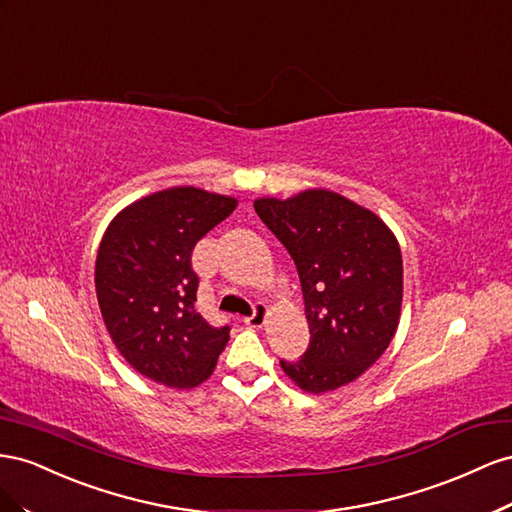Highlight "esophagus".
<instances>
[{
  "instance_id": "obj_1",
  "label": "esophagus",
  "mask_w": 512,
  "mask_h": 512,
  "mask_svg": "<svg viewBox=\"0 0 512 512\" xmlns=\"http://www.w3.org/2000/svg\"><path fill=\"white\" fill-rule=\"evenodd\" d=\"M268 313H270V306L264 304V302H257V304H255V313H253L251 317H246L244 324H246L248 328H261V326L266 324Z\"/></svg>"
}]
</instances>
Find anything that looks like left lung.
<instances>
[{
  "instance_id": "8db88e82",
  "label": "left lung",
  "mask_w": 512,
  "mask_h": 512,
  "mask_svg": "<svg viewBox=\"0 0 512 512\" xmlns=\"http://www.w3.org/2000/svg\"><path fill=\"white\" fill-rule=\"evenodd\" d=\"M255 212L294 257L311 343L283 373L309 394L356 382L399 328L403 259L399 240L373 210L328 188L287 199L259 197Z\"/></svg>"
}]
</instances>
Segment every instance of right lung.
I'll return each instance as SVG.
<instances>
[{
	"label": "right lung",
	"instance_id": "add662e5",
	"mask_svg": "<svg viewBox=\"0 0 512 512\" xmlns=\"http://www.w3.org/2000/svg\"><path fill=\"white\" fill-rule=\"evenodd\" d=\"M238 199L171 186L113 216L96 255V298L113 345L139 375L167 388H195L214 373L229 326L197 309L195 244L236 210Z\"/></svg>",
	"mask_w": 512,
	"mask_h": 512
}]
</instances>
